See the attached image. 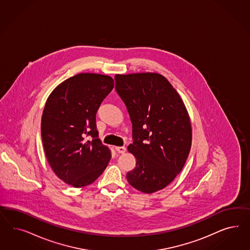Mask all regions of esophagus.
<instances>
[{"instance_id":"1","label":"esophagus","mask_w":250,"mask_h":250,"mask_svg":"<svg viewBox=\"0 0 250 250\" xmlns=\"http://www.w3.org/2000/svg\"><path fill=\"white\" fill-rule=\"evenodd\" d=\"M115 150L118 152V153H121V154H124L125 150H126V148L125 147V146H115Z\"/></svg>"}]
</instances>
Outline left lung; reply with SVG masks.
I'll return each instance as SVG.
<instances>
[{
  "label": "left lung",
  "mask_w": 250,
  "mask_h": 250,
  "mask_svg": "<svg viewBox=\"0 0 250 250\" xmlns=\"http://www.w3.org/2000/svg\"><path fill=\"white\" fill-rule=\"evenodd\" d=\"M114 80L133 127L134 141L127 149L136 158V167L126 179L141 192H156L174 180L189 156L192 133L188 111L161 74H116Z\"/></svg>",
  "instance_id": "8db88e82"
}]
</instances>
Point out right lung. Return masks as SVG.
Instances as JSON below:
<instances>
[{
	"mask_svg": "<svg viewBox=\"0 0 250 250\" xmlns=\"http://www.w3.org/2000/svg\"><path fill=\"white\" fill-rule=\"evenodd\" d=\"M113 88L110 76L79 73L46 100L41 119L45 157L55 174L75 188L95 182L111 159V150L98 138L96 113ZM88 135L91 142L84 139Z\"/></svg>",
	"mask_w": 250,
	"mask_h": 250,
	"instance_id": "1",
	"label": "right lung"
}]
</instances>
